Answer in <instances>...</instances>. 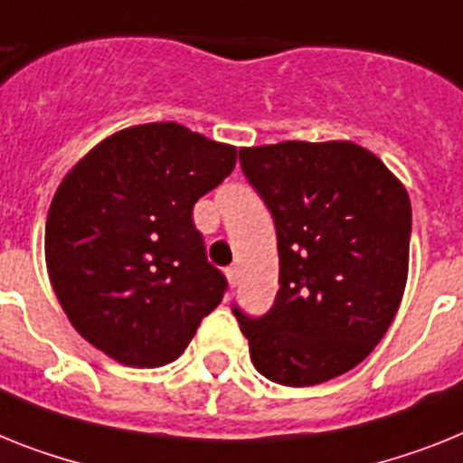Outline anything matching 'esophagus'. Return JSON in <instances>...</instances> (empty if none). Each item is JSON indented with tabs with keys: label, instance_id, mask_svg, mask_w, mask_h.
<instances>
[{
	"label": "esophagus",
	"instance_id": "obj_1",
	"mask_svg": "<svg viewBox=\"0 0 463 463\" xmlns=\"http://www.w3.org/2000/svg\"><path fill=\"white\" fill-rule=\"evenodd\" d=\"M225 278H228V282H231V287L238 285V279H240V268H238V266L225 268Z\"/></svg>",
	"mask_w": 463,
	"mask_h": 463
}]
</instances>
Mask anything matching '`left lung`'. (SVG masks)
<instances>
[{
	"instance_id": "1",
	"label": "left lung",
	"mask_w": 463,
	"mask_h": 463,
	"mask_svg": "<svg viewBox=\"0 0 463 463\" xmlns=\"http://www.w3.org/2000/svg\"><path fill=\"white\" fill-rule=\"evenodd\" d=\"M278 231L279 289L259 320L235 308L266 379L304 388L360 364L400 308L411 204L382 159L353 141L240 147Z\"/></svg>"
}]
</instances>
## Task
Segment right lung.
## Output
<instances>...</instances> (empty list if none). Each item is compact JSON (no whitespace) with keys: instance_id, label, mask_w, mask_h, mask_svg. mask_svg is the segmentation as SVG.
I'll list each match as a JSON object with an SVG mask.
<instances>
[{"instance_id":"obj_1","label":"right lung","mask_w":463,"mask_h":463,"mask_svg":"<svg viewBox=\"0 0 463 463\" xmlns=\"http://www.w3.org/2000/svg\"><path fill=\"white\" fill-rule=\"evenodd\" d=\"M238 147L176 122L127 127L63 176L46 216L49 279L70 325L115 363H174L225 278L193 207L235 169Z\"/></svg>"}]
</instances>
